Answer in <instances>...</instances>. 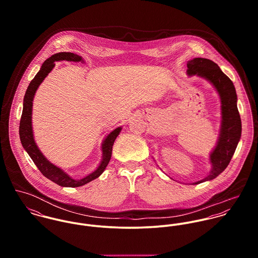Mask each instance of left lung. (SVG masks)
Wrapping results in <instances>:
<instances>
[{"mask_svg": "<svg viewBox=\"0 0 258 258\" xmlns=\"http://www.w3.org/2000/svg\"><path fill=\"white\" fill-rule=\"evenodd\" d=\"M188 75H199L208 79L218 90L221 101V127L220 138L210 156L212 171L201 184L217 178L228 166L241 136V120L237 109V96L232 81L211 59L197 57L186 63Z\"/></svg>", "mask_w": 258, "mask_h": 258, "instance_id": "1", "label": "left lung"}]
</instances>
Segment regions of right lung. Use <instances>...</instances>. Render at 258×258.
I'll list each match as a JSON object with an SVG mask.
<instances>
[{
	"mask_svg": "<svg viewBox=\"0 0 258 258\" xmlns=\"http://www.w3.org/2000/svg\"><path fill=\"white\" fill-rule=\"evenodd\" d=\"M59 60H69V61H80L82 60L81 56L74 54L73 52H58L53 55H51L49 58H47L41 66V69L37 73V75L34 77V79L31 81L25 97H24V107L23 113L20 121V138L23 147L28 152L34 163L36 164L37 169L40 171V173L47 178L48 180L52 181L53 183L61 185V186H81L83 184H87L96 178H98L105 170L106 166L108 165L111 159L112 154V147L114 144V141L116 137L119 135L121 131V127L116 128L113 130L110 134L106 137L102 144V152H103V159L99 165V167L91 174L86 176L83 179L75 180L72 177H70L68 174H66L61 169L51 164L49 161H47L44 156L40 153L38 150L37 144L34 140L33 135V128H32V111H33V100L35 93L37 91V87L39 84L43 81L45 76L51 72V70L54 67L55 61Z\"/></svg>",
	"mask_w": 258,
	"mask_h": 258,
	"instance_id": "add662e5",
	"label": "right lung"
}]
</instances>
